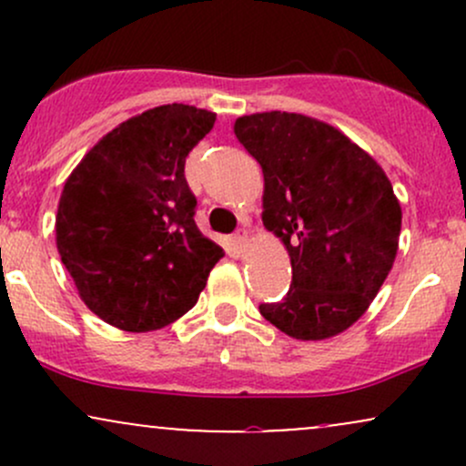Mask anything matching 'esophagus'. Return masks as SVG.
<instances>
[{
  "label": "esophagus",
  "instance_id": "obj_1",
  "mask_svg": "<svg viewBox=\"0 0 466 466\" xmlns=\"http://www.w3.org/2000/svg\"><path fill=\"white\" fill-rule=\"evenodd\" d=\"M232 240L238 249H245V245H248V232H245V229H240V232L234 234Z\"/></svg>",
  "mask_w": 466,
  "mask_h": 466
}]
</instances>
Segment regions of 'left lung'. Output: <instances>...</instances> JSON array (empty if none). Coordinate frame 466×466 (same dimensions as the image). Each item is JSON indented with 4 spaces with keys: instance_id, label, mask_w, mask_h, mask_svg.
Listing matches in <instances>:
<instances>
[{
    "instance_id": "obj_1",
    "label": "left lung",
    "mask_w": 466,
    "mask_h": 466,
    "mask_svg": "<svg viewBox=\"0 0 466 466\" xmlns=\"http://www.w3.org/2000/svg\"><path fill=\"white\" fill-rule=\"evenodd\" d=\"M234 133L263 168V223L291 260L289 293L260 304V315L293 339L344 333L368 311L397 258L400 203L386 170L311 116H240Z\"/></svg>"
}]
</instances>
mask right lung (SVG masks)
<instances>
[{
  "instance_id": "1",
  "label": "right lung",
  "mask_w": 466,
  "mask_h": 466,
  "mask_svg": "<svg viewBox=\"0 0 466 466\" xmlns=\"http://www.w3.org/2000/svg\"><path fill=\"white\" fill-rule=\"evenodd\" d=\"M217 114L190 105L147 109L85 153L56 210V249L80 300L106 324L148 333L188 313L226 256L195 223L184 177Z\"/></svg>"
}]
</instances>
